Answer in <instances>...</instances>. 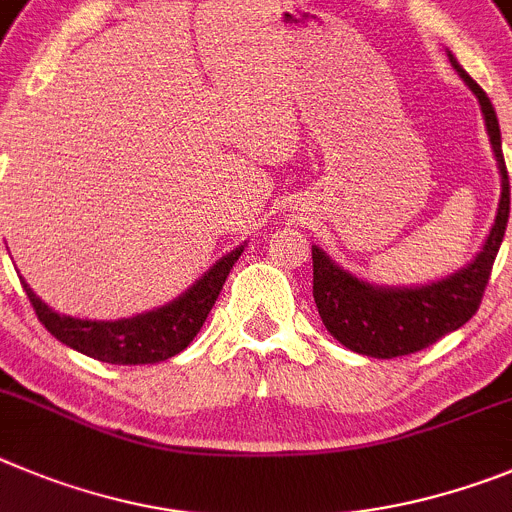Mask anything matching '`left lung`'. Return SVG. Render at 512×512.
<instances>
[{
  "instance_id": "obj_1",
  "label": "left lung",
  "mask_w": 512,
  "mask_h": 512,
  "mask_svg": "<svg viewBox=\"0 0 512 512\" xmlns=\"http://www.w3.org/2000/svg\"><path fill=\"white\" fill-rule=\"evenodd\" d=\"M451 66L457 68L464 84L480 99L487 135H490L497 168L503 176V193H500L495 224L472 265L462 267L459 273L449 275L446 280L421 285V288H372L370 283L354 278L347 270L334 265L319 247H311L313 301L319 308L321 321L336 342H342L352 352L367 354V357L393 359L421 352L439 342L441 336L467 324L480 308L492 273V262H495L500 242L505 237V227H508L510 181L503 145H500L497 114L485 91L477 86V81H472V76L454 58H451Z\"/></svg>"
}]
</instances>
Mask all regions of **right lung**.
Returning <instances> with one entry per match:
<instances>
[{"label":"right lung","mask_w":512,"mask_h":512,"mask_svg":"<svg viewBox=\"0 0 512 512\" xmlns=\"http://www.w3.org/2000/svg\"><path fill=\"white\" fill-rule=\"evenodd\" d=\"M242 250L245 247H237L224 255L199 283H193L183 296L170 301L168 306L122 321H81L73 316H61L45 306L25 280H22V288L38 313L40 324L66 347L99 362H109V365H150V362L170 359L193 342V336L204 326Z\"/></svg>","instance_id":"obj_1"}]
</instances>
